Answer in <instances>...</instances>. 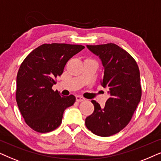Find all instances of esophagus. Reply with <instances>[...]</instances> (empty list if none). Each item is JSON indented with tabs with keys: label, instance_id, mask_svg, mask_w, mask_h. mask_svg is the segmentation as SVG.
Wrapping results in <instances>:
<instances>
[{
	"label": "esophagus",
	"instance_id": "1",
	"mask_svg": "<svg viewBox=\"0 0 161 161\" xmlns=\"http://www.w3.org/2000/svg\"><path fill=\"white\" fill-rule=\"evenodd\" d=\"M76 102H82V101H84L85 98L82 97L81 96H76Z\"/></svg>",
	"mask_w": 161,
	"mask_h": 161
}]
</instances>
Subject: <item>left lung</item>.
<instances>
[{
  "instance_id": "left-lung-1",
  "label": "left lung",
  "mask_w": 161,
  "mask_h": 161,
  "mask_svg": "<svg viewBox=\"0 0 161 161\" xmlns=\"http://www.w3.org/2000/svg\"><path fill=\"white\" fill-rule=\"evenodd\" d=\"M99 57L104 67L103 87L108 88L110 98L101 108L95 100L94 111L85 119L87 129L96 136L108 137L129 124L141 98L140 71L133 57L114 43L87 46Z\"/></svg>"
}]
</instances>
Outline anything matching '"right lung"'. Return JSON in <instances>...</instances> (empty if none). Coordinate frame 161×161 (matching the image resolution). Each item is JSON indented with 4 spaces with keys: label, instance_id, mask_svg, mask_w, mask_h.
Listing matches in <instances>:
<instances>
[{
    "label": "right lung",
    "instance_id": "1",
    "mask_svg": "<svg viewBox=\"0 0 161 161\" xmlns=\"http://www.w3.org/2000/svg\"><path fill=\"white\" fill-rule=\"evenodd\" d=\"M84 48L81 45L42 44L21 63L17 75L16 101L25 122L34 131L46 133L57 129L64 111L76 102L74 95L61 96L52 86L67 62Z\"/></svg>",
    "mask_w": 161,
    "mask_h": 161
}]
</instances>
